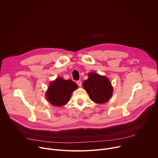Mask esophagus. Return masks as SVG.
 <instances>
[{"instance_id":"obj_1","label":"esophagus","mask_w":158,"mask_h":158,"mask_svg":"<svg viewBox=\"0 0 158 158\" xmlns=\"http://www.w3.org/2000/svg\"><path fill=\"white\" fill-rule=\"evenodd\" d=\"M76 83H77V84L78 85L79 87H81V85H82V82H81V81H77L76 82Z\"/></svg>"}]
</instances>
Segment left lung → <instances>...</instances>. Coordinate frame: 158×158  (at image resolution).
I'll list each match as a JSON object with an SVG mask.
<instances>
[{
  "instance_id": "1",
  "label": "left lung",
  "mask_w": 158,
  "mask_h": 158,
  "mask_svg": "<svg viewBox=\"0 0 158 158\" xmlns=\"http://www.w3.org/2000/svg\"><path fill=\"white\" fill-rule=\"evenodd\" d=\"M88 79L84 81L82 86L90 99L98 104L107 102L111 98L113 87L108 78L97 73H90Z\"/></svg>"
}]
</instances>
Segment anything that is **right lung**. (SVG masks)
<instances>
[{"instance_id": "1", "label": "right lung", "mask_w": 158, "mask_h": 158, "mask_svg": "<svg viewBox=\"0 0 158 158\" xmlns=\"http://www.w3.org/2000/svg\"><path fill=\"white\" fill-rule=\"evenodd\" d=\"M77 88V84L74 81L57 77L48 87L46 93L47 99L55 106H64L69 101L73 92Z\"/></svg>"}]
</instances>
